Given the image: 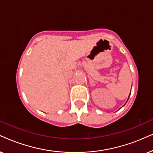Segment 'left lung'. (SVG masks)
I'll return each mask as SVG.
<instances>
[{
  "label": "left lung",
  "mask_w": 153,
  "mask_h": 153,
  "mask_svg": "<svg viewBox=\"0 0 153 153\" xmlns=\"http://www.w3.org/2000/svg\"><path fill=\"white\" fill-rule=\"evenodd\" d=\"M129 96H130V94H129Z\"/></svg>",
  "instance_id": "1"
}]
</instances>
